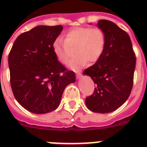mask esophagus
Instances as JSON below:
<instances>
[{
	"label": "esophagus",
	"instance_id": "34e87169",
	"mask_svg": "<svg viewBox=\"0 0 147 147\" xmlns=\"http://www.w3.org/2000/svg\"><path fill=\"white\" fill-rule=\"evenodd\" d=\"M81 77V73H77L76 74V78H77L78 79H80Z\"/></svg>",
	"mask_w": 147,
	"mask_h": 147
}]
</instances>
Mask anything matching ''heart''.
I'll use <instances>...</instances> for the list:
<instances>
[{
  "mask_svg": "<svg viewBox=\"0 0 147 147\" xmlns=\"http://www.w3.org/2000/svg\"><path fill=\"white\" fill-rule=\"evenodd\" d=\"M105 33L100 28L75 27L64 35V41L57 38L52 44L56 58L66 64L73 55L75 57L68 66L74 71H79L88 63H95L101 57L105 48Z\"/></svg>",
  "mask_w": 147,
  "mask_h": 147,
  "instance_id": "obj_1",
  "label": "heart"
}]
</instances>
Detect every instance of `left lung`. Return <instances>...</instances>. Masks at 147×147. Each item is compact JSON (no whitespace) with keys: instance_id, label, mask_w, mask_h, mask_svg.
<instances>
[{"instance_id":"1","label":"left lung","mask_w":147,"mask_h":147,"mask_svg":"<svg viewBox=\"0 0 147 147\" xmlns=\"http://www.w3.org/2000/svg\"><path fill=\"white\" fill-rule=\"evenodd\" d=\"M98 28L105 33V48L93 66L84 70L96 84L94 93L86 98L92 112L109 113L128 99L133 86L136 58L129 35L115 24L100 20Z\"/></svg>"}]
</instances>
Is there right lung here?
Listing matches in <instances>:
<instances>
[{"label":"right lung","instance_id":"right-lung-1","mask_svg":"<svg viewBox=\"0 0 147 147\" xmlns=\"http://www.w3.org/2000/svg\"><path fill=\"white\" fill-rule=\"evenodd\" d=\"M63 26H38L20 34L9 54L10 84L24 109L45 114L58 107L66 86L75 81L56 58L52 44Z\"/></svg>","mask_w":147,"mask_h":147}]
</instances>
